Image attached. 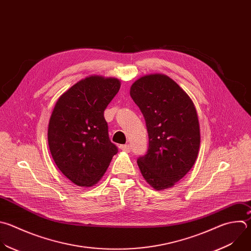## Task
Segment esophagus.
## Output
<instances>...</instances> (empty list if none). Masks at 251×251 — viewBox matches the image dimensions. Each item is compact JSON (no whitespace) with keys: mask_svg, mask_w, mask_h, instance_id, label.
Listing matches in <instances>:
<instances>
[{"mask_svg":"<svg viewBox=\"0 0 251 251\" xmlns=\"http://www.w3.org/2000/svg\"><path fill=\"white\" fill-rule=\"evenodd\" d=\"M119 148H120L122 151H127V152H129V151H131V146H130V145H121V146H119Z\"/></svg>","mask_w":251,"mask_h":251,"instance_id":"1","label":"esophagus"}]
</instances>
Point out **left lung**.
Wrapping results in <instances>:
<instances>
[{"mask_svg":"<svg viewBox=\"0 0 251 251\" xmlns=\"http://www.w3.org/2000/svg\"><path fill=\"white\" fill-rule=\"evenodd\" d=\"M130 96L144 115L149 134L147 153L137 163L155 190L173 187L191 170L200 147L196 108L170 76L147 75L131 87Z\"/></svg>","mask_w":251,"mask_h":251,"instance_id":"left-lung-1","label":"left lung"}]
</instances>
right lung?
Listing matches in <instances>:
<instances>
[{"label": "right lung", "mask_w": 251, "mask_h": 251, "mask_svg": "<svg viewBox=\"0 0 251 251\" xmlns=\"http://www.w3.org/2000/svg\"><path fill=\"white\" fill-rule=\"evenodd\" d=\"M119 89L117 78L91 75L63 94L53 109L50 152L61 173L77 186L96 184L118 151L103 113Z\"/></svg>", "instance_id": "1"}]
</instances>
